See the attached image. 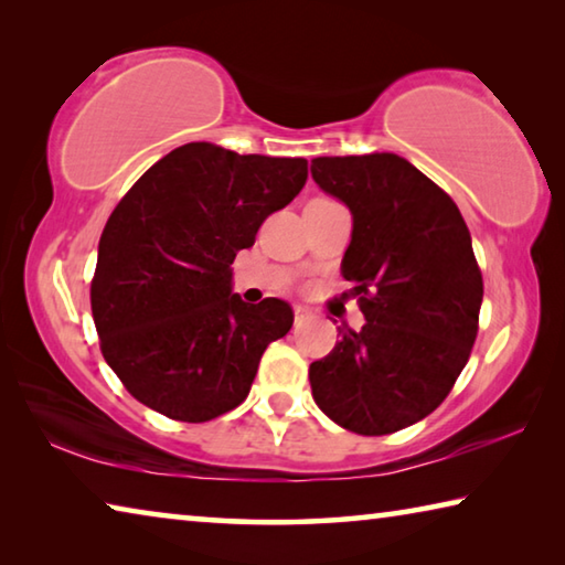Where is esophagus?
Wrapping results in <instances>:
<instances>
[{
	"label": "esophagus",
	"mask_w": 565,
	"mask_h": 565,
	"mask_svg": "<svg viewBox=\"0 0 565 565\" xmlns=\"http://www.w3.org/2000/svg\"><path fill=\"white\" fill-rule=\"evenodd\" d=\"M306 317H309V311H306L303 306H296V309H294V321L301 323Z\"/></svg>",
	"instance_id": "1"
}]
</instances>
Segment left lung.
Segmentation results:
<instances>
[{
    "label": "left lung",
    "mask_w": 565,
    "mask_h": 565,
    "mask_svg": "<svg viewBox=\"0 0 565 565\" xmlns=\"http://www.w3.org/2000/svg\"><path fill=\"white\" fill-rule=\"evenodd\" d=\"M311 177L353 216L341 274L366 317L311 363L313 401L353 434L401 431L441 406L471 356L483 301L471 234L398 154L317 157Z\"/></svg>",
    "instance_id": "1"
}]
</instances>
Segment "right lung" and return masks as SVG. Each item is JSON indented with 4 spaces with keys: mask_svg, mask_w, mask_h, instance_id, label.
Listing matches in <instances>:
<instances>
[{
    "mask_svg": "<svg viewBox=\"0 0 565 565\" xmlns=\"http://www.w3.org/2000/svg\"><path fill=\"white\" fill-rule=\"evenodd\" d=\"M306 177L301 157L191 141L124 194L99 238L92 317L134 398L202 424L248 396L262 353L289 333L294 311L281 299L242 301L232 264Z\"/></svg>",
    "mask_w": 565,
    "mask_h": 565,
    "instance_id": "obj_1",
    "label": "right lung"
}]
</instances>
